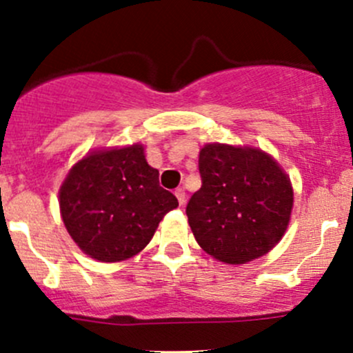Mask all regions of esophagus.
Listing matches in <instances>:
<instances>
[{"label":"esophagus","mask_w":353,"mask_h":353,"mask_svg":"<svg viewBox=\"0 0 353 353\" xmlns=\"http://www.w3.org/2000/svg\"><path fill=\"white\" fill-rule=\"evenodd\" d=\"M176 198H177V201H179V205H184V203H186V193H184V190L183 188H177L176 190Z\"/></svg>","instance_id":"1"}]
</instances>
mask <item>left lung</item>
Here are the masks:
<instances>
[{
	"label": "left lung",
	"mask_w": 353,
	"mask_h": 353,
	"mask_svg": "<svg viewBox=\"0 0 353 353\" xmlns=\"http://www.w3.org/2000/svg\"><path fill=\"white\" fill-rule=\"evenodd\" d=\"M201 188L186 206L205 252L243 265L272 251L294 206L290 179L276 160L254 147L208 143L199 152Z\"/></svg>",
	"instance_id": "8db88e82"
}]
</instances>
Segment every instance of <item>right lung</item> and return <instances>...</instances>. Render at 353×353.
<instances>
[{
  "label": "right lung",
  "instance_id": "add662e5",
  "mask_svg": "<svg viewBox=\"0 0 353 353\" xmlns=\"http://www.w3.org/2000/svg\"><path fill=\"white\" fill-rule=\"evenodd\" d=\"M177 198L159 184L143 145L87 154L68 172L59 210L71 239L90 258L116 263L138 254Z\"/></svg>",
  "mask_w": 353,
  "mask_h": 353
}]
</instances>
